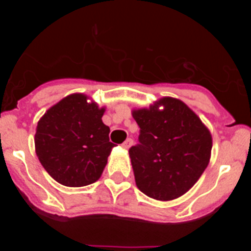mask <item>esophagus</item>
Instances as JSON below:
<instances>
[{"mask_svg": "<svg viewBox=\"0 0 251 251\" xmlns=\"http://www.w3.org/2000/svg\"><path fill=\"white\" fill-rule=\"evenodd\" d=\"M132 145H133V141L130 138H128V139H126V141H124V143L122 145V147L126 148V150H128V148H129Z\"/></svg>", "mask_w": 251, "mask_h": 251, "instance_id": "esophagus-1", "label": "esophagus"}]
</instances>
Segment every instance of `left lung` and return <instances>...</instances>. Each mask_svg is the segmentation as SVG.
<instances>
[{
  "instance_id": "obj_1",
  "label": "left lung",
  "mask_w": 251,
  "mask_h": 251,
  "mask_svg": "<svg viewBox=\"0 0 251 251\" xmlns=\"http://www.w3.org/2000/svg\"><path fill=\"white\" fill-rule=\"evenodd\" d=\"M132 114L141 128L139 143L129 148L137 187L159 201L182 196L207 167L210 130L183 101L170 97Z\"/></svg>"
}]
</instances>
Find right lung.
<instances>
[{"instance_id":"obj_1","label":"right lung","mask_w":251,"mask_h":251,"mask_svg":"<svg viewBox=\"0 0 251 251\" xmlns=\"http://www.w3.org/2000/svg\"><path fill=\"white\" fill-rule=\"evenodd\" d=\"M104 108L88 103L84 94L68 95L37 123L35 150L43 167L56 182L83 187L98 181L114 147Z\"/></svg>"}]
</instances>
